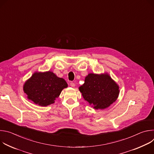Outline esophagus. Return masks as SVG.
Returning <instances> with one entry per match:
<instances>
[{"label": "esophagus", "mask_w": 154, "mask_h": 154, "mask_svg": "<svg viewBox=\"0 0 154 154\" xmlns=\"http://www.w3.org/2000/svg\"><path fill=\"white\" fill-rule=\"evenodd\" d=\"M70 86H72V87H74L75 86V83H73V82H71L70 83Z\"/></svg>", "instance_id": "1"}]
</instances>
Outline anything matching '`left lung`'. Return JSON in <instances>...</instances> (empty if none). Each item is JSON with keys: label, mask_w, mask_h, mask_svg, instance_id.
I'll return each mask as SVG.
<instances>
[{"label": "left lung", "mask_w": 154, "mask_h": 154, "mask_svg": "<svg viewBox=\"0 0 154 154\" xmlns=\"http://www.w3.org/2000/svg\"><path fill=\"white\" fill-rule=\"evenodd\" d=\"M79 90L85 100L95 109L108 107L116 101L119 93L118 85L106 74H88Z\"/></svg>", "instance_id": "8db88e82"}]
</instances>
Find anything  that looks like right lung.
I'll return each instance as SVG.
<instances>
[{"label": "right lung", "mask_w": 154, "mask_h": 154, "mask_svg": "<svg viewBox=\"0 0 154 154\" xmlns=\"http://www.w3.org/2000/svg\"><path fill=\"white\" fill-rule=\"evenodd\" d=\"M67 86L66 82L52 72H35L25 83L24 91L29 99L45 106L54 103L63 89Z\"/></svg>", "instance_id": "right-lung-1"}]
</instances>
